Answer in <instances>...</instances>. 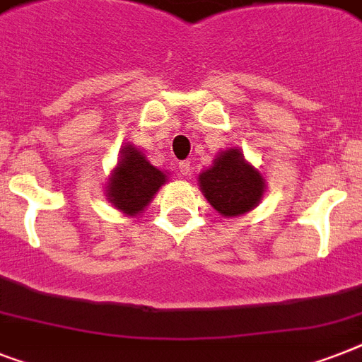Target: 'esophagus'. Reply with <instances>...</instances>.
<instances>
[{"label":"esophagus","mask_w":362,"mask_h":362,"mask_svg":"<svg viewBox=\"0 0 362 362\" xmlns=\"http://www.w3.org/2000/svg\"><path fill=\"white\" fill-rule=\"evenodd\" d=\"M178 170H180L182 176H189L192 175V163L189 161H180L178 163Z\"/></svg>","instance_id":"obj_1"}]
</instances>
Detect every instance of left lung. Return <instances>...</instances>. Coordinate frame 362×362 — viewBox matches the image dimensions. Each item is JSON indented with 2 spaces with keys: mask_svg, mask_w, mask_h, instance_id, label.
Wrapping results in <instances>:
<instances>
[{
  "mask_svg": "<svg viewBox=\"0 0 362 362\" xmlns=\"http://www.w3.org/2000/svg\"><path fill=\"white\" fill-rule=\"evenodd\" d=\"M199 182L204 197L223 216H238L252 210L264 192L259 170L247 165L235 148L221 152L214 165L199 175Z\"/></svg>",
  "mask_w": 362,
  "mask_h": 362,
  "instance_id": "8db88e82",
  "label": "left lung"
}]
</instances>
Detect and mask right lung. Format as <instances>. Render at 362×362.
I'll return each mask as SVG.
<instances>
[{
    "instance_id": "obj_1",
    "label": "right lung",
    "mask_w": 362,
    "mask_h": 362,
    "mask_svg": "<svg viewBox=\"0 0 362 362\" xmlns=\"http://www.w3.org/2000/svg\"><path fill=\"white\" fill-rule=\"evenodd\" d=\"M165 175L150 165L135 146H125L115 175L109 182V197L116 209L135 216L144 210L165 184Z\"/></svg>"
}]
</instances>
